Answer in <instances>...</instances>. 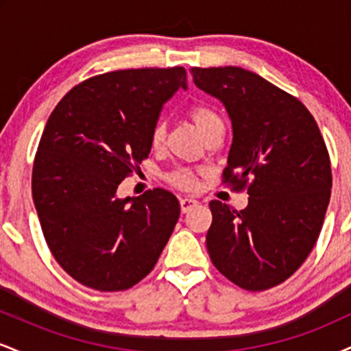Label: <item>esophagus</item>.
Returning <instances> with one entry per match:
<instances>
[{
	"label": "esophagus",
	"mask_w": 351,
	"mask_h": 351,
	"mask_svg": "<svg viewBox=\"0 0 351 351\" xmlns=\"http://www.w3.org/2000/svg\"><path fill=\"white\" fill-rule=\"evenodd\" d=\"M180 206H181V211L188 213L189 209L198 206V201H196L195 198H181L180 199Z\"/></svg>",
	"instance_id": "34e87169"
}]
</instances>
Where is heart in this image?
Here are the masks:
<instances>
[{"mask_svg": "<svg viewBox=\"0 0 351 351\" xmlns=\"http://www.w3.org/2000/svg\"><path fill=\"white\" fill-rule=\"evenodd\" d=\"M189 119L191 122L195 123V127L198 128V132L201 134V136H204L208 132H211L213 128L216 127H223V120L221 117L216 114L213 108L204 107V106H196L191 107L189 110ZM165 138V127L163 125H156L153 128V134H152V143L153 147H160L163 143ZM173 181L180 186H191L193 184V178L188 171H180L176 175H173Z\"/></svg>", "mask_w": 351, "mask_h": 351, "instance_id": "obj_1", "label": "heart"}]
</instances>
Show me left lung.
I'll return each instance as SVG.
<instances>
[{
  "label": "left lung",
  "instance_id": "1",
  "mask_svg": "<svg viewBox=\"0 0 351 351\" xmlns=\"http://www.w3.org/2000/svg\"><path fill=\"white\" fill-rule=\"evenodd\" d=\"M193 82L226 108L232 125L226 181L245 184L247 206L211 201L213 264L245 291H265L307 259L332 189L327 147L295 97L241 67H193Z\"/></svg>",
  "mask_w": 351,
  "mask_h": 351
}]
</instances>
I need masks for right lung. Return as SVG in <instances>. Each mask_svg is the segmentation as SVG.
I'll return each mask as SVG.
<instances>
[{
	"instance_id": "1",
	"label": "right lung",
	"mask_w": 351,
	"mask_h": 351,
	"mask_svg": "<svg viewBox=\"0 0 351 351\" xmlns=\"http://www.w3.org/2000/svg\"><path fill=\"white\" fill-rule=\"evenodd\" d=\"M186 90V71L125 69L75 86L44 127L33 199L52 256L71 277L125 291L155 267L180 217L173 193L119 198L122 180L152 150L163 104Z\"/></svg>"
}]
</instances>
